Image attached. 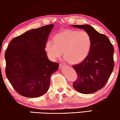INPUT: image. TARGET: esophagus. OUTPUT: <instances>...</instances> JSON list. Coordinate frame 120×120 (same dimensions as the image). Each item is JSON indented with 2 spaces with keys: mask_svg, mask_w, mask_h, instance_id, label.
<instances>
[{
  "mask_svg": "<svg viewBox=\"0 0 120 120\" xmlns=\"http://www.w3.org/2000/svg\"><path fill=\"white\" fill-rule=\"evenodd\" d=\"M65 64H62V63H60V68H63L65 67Z\"/></svg>",
  "mask_w": 120,
  "mask_h": 120,
  "instance_id": "1",
  "label": "esophagus"
}]
</instances>
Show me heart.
Listing matches in <instances>:
<instances>
[{
    "label": "heart",
    "mask_w": 120,
    "mask_h": 120,
    "mask_svg": "<svg viewBox=\"0 0 120 120\" xmlns=\"http://www.w3.org/2000/svg\"><path fill=\"white\" fill-rule=\"evenodd\" d=\"M92 38L85 30L68 29L56 34L54 41L49 39L45 45L47 56L56 60L63 54L70 63L78 64L84 60L89 55L92 47Z\"/></svg>",
    "instance_id": "1"
}]
</instances>
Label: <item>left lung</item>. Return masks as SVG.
Returning <instances> with one entry per match:
<instances>
[{
	"instance_id": "obj_1",
	"label": "left lung",
	"mask_w": 120,
	"mask_h": 120,
	"mask_svg": "<svg viewBox=\"0 0 120 120\" xmlns=\"http://www.w3.org/2000/svg\"><path fill=\"white\" fill-rule=\"evenodd\" d=\"M71 26L88 33L92 41L88 56L81 63L73 67L78 75L73 86L83 94L96 92L105 85L114 69V47L105 35L99 33L91 26Z\"/></svg>"
}]
</instances>
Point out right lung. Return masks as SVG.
I'll return each instance as SVG.
<instances>
[{"label": "right lung", "mask_w": 120, "mask_h": 120, "mask_svg": "<svg viewBox=\"0 0 120 120\" xmlns=\"http://www.w3.org/2000/svg\"><path fill=\"white\" fill-rule=\"evenodd\" d=\"M54 25L29 30L15 38L6 49V76L16 92L28 98L41 96L48 91L51 75L59 64L50 61L45 43Z\"/></svg>", "instance_id": "1"}]
</instances>
